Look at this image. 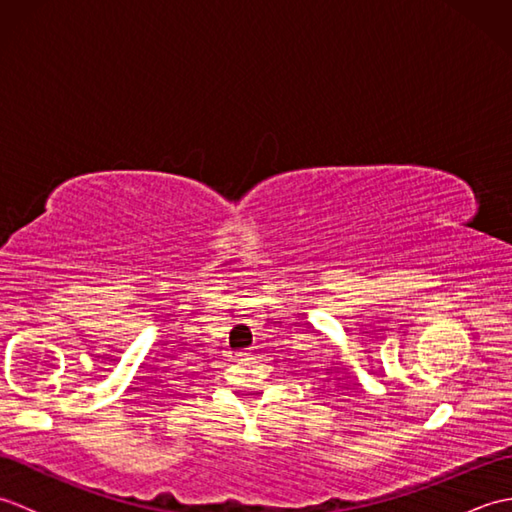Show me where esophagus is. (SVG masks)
Returning <instances> with one entry per match:
<instances>
[{
  "label": "esophagus",
  "mask_w": 512,
  "mask_h": 512,
  "mask_svg": "<svg viewBox=\"0 0 512 512\" xmlns=\"http://www.w3.org/2000/svg\"><path fill=\"white\" fill-rule=\"evenodd\" d=\"M235 356H237V358H242V356H244V352H237Z\"/></svg>",
  "instance_id": "esophagus-1"
}]
</instances>
